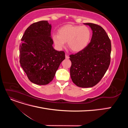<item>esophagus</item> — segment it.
I'll list each match as a JSON object with an SVG mask.
<instances>
[{"mask_svg": "<svg viewBox=\"0 0 128 128\" xmlns=\"http://www.w3.org/2000/svg\"><path fill=\"white\" fill-rule=\"evenodd\" d=\"M69 56H68V54H66V59H69Z\"/></svg>", "mask_w": 128, "mask_h": 128, "instance_id": "esophagus-1", "label": "esophagus"}]
</instances>
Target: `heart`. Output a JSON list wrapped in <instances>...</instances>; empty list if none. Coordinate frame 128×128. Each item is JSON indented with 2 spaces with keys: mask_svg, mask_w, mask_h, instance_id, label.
Segmentation results:
<instances>
[{
  "mask_svg": "<svg viewBox=\"0 0 128 128\" xmlns=\"http://www.w3.org/2000/svg\"><path fill=\"white\" fill-rule=\"evenodd\" d=\"M91 36V30L88 26L68 24L61 27L58 34H53L52 39L58 48H62L67 42L72 51L79 52L86 47Z\"/></svg>",
  "mask_w": 128,
  "mask_h": 128,
  "instance_id": "heart-1",
  "label": "heart"
}]
</instances>
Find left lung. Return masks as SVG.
I'll use <instances>...</instances> for the list:
<instances>
[{
	"instance_id": "left-lung-1",
	"label": "left lung",
	"mask_w": 128,
	"mask_h": 128,
	"mask_svg": "<svg viewBox=\"0 0 128 128\" xmlns=\"http://www.w3.org/2000/svg\"><path fill=\"white\" fill-rule=\"evenodd\" d=\"M92 30L90 43L75 54L69 56L72 62L70 77L80 88H91L98 84L105 74L110 62L111 42L101 26L86 23Z\"/></svg>"
}]
</instances>
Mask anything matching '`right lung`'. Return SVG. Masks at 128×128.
I'll list each match as a JSON object with an SVG mask.
<instances>
[{
    "instance_id": "1",
    "label": "right lung",
    "mask_w": 128,
    "mask_h": 128,
    "mask_svg": "<svg viewBox=\"0 0 128 128\" xmlns=\"http://www.w3.org/2000/svg\"><path fill=\"white\" fill-rule=\"evenodd\" d=\"M52 26L48 21L34 23L26 29L20 45V63L28 79L37 85L51 82L61 62L64 51L54 49Z\"/></svg>"
}]
</instances>
